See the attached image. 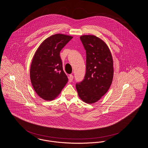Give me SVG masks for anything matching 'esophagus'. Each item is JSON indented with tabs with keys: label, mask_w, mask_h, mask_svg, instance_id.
I'll return each mask as SVG.
<instances>
[{
	"label": "esophagus",
	"mask_w": 148,
	"mask_h": 148,
	"mask_svg": "<svg viewBox=\"0 0 148 148\" xmlns=\"http://www.w3.org/2000/svg\"><path fill=\"white\" fill-rule=\"evenodd\" d=\"M68 78L69 82H72V80H73V75L72 74H70V75H69Z\"/></svg>",
	"instance_id": "1"
}]
</instances>
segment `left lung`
I'll return each mask as SVG.
<instances>
[{
	"label": "left lung",
	"instance_id": "1",
	"mask_svg": "<svg viewBox=\"0 0 148 148\" xmlns=\"http://www.w3.org/2000/svg\"><path fill=\"white\" fill-rule=\"evenodd\" d=\"M86 51L84 79L76 84L80 99L87 103L99 101L109 89L113 78V60L106 44L91 35L80 37Z\"/></svg>",
	"mask_w": 148,
	"mask_h": 148
}]
</instances>
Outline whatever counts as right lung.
Returning <instances> with one entry per match:
<instances>
[{"label": "right lung", "mask_w": 148, "mask_h": 148, "mask_svg": "<svg viewBox=\"0 0 148 148\" xmlns=\"http://www.w3.org/2000/svg\"><path fill=\"white\" fill-rule=\"evenodd\" d=\"M73 38L64 34L53 35L36 51L30 66V79L36 94L46 101L58 96L68 81L60 56L61 50Z\"/></svg>", "instance_id": "right-lung-1"}]
</instances>
